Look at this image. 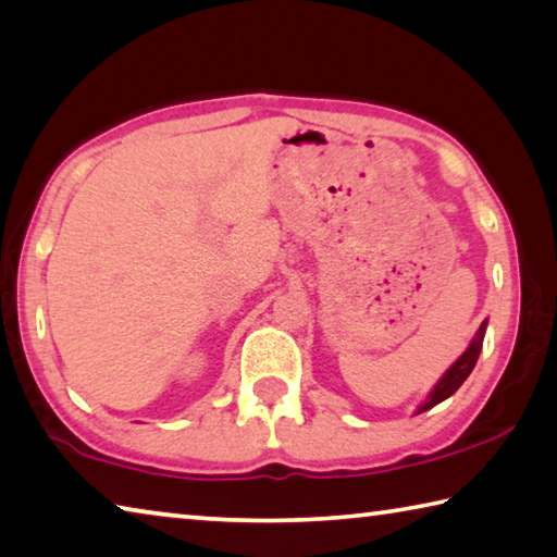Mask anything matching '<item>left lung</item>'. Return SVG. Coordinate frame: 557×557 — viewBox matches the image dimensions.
Segmentation results:
<instances>
[{"label":"left lung","instance_id":"8db88e82","mask_svg":"<svg viewBox=\"0 0 557 557\" xmlns=\"http://www.w3.org/2000/svg\"><path fill=\"white\" fill-rule=\"evenodd\" d=\"M484 331H487V321H482V326H480L478 333H474V338H472V343L468 346V350H465L462 356L453 362L446 375H443L441 382L436 384V387L431 389L426 401L421 404L417 413L426 411V409H431V407H436V404H441L443 399H448L450 394L458 392L460 384H462L465 380H468V375H470L472 368H474V362H478V358H480L482 341H484Z\"/></svg>","mask_w":557,"mask_h":557}]
</instances>
